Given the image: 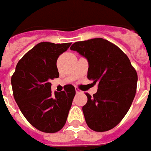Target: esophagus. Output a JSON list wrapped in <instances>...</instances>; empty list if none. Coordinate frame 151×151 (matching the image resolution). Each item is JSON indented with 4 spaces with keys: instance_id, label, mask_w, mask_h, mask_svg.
Listing matches in <instances>:
<instances>
[{
    "instance_id": "obj_1",
    "label": "esophagus",
    "mask_w": 151,
    "mask_h": 151,
    "mask_svg": "<svg viewBox=\"0 0 151 151\" xmlns=\"http://www.w3.org/2000/svg\"><path fill=\"white\" fill-rule=\"evenodd\" d=\"M75 90H76V93H81V91L79 90V89H78V88H76Z\"/></svg>"
}]
</instances>
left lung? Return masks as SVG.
<instances>
[{
    "label": "left lung",
    "instance_id": "left-lung-1",
    "mask_svg": "<svg viewBox=\"0 0 151 151\" xmlns=\"http://www.w3.org/2000/svg\"><path fill=\"white\" fill-rule=\"evenodd\" d=\"M71 50L78 52L88 63V78L98 83L93 97L83 112L88 126L97 132L114 128L132 104L136 93L138 76L126 54L117 46L103 38L77 42Z\"/></svg>",
    "mask_w": 151,
    "mask_h": 151
}]
</instances>
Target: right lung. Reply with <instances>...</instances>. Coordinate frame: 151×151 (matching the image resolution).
Here are the masks:
<instances>
[{"mask_svg":"<svg viewBox=\"0 0 151 151\" xmlns=\"http://www.w3.org/2000/svg\"><path fill=\"white\" fill-rule=\"evenodd\" d=\"M70 45L40 42L19 61L12 77L14 99L20 110L40 131L58 132L67 121L75 88L68 84L63 91L52 93L50 81L59 77L57 60Z\"/></svg>","mask_w":151,"mask_h":151,"instance_id":"right-lung-1","label":"right lung"}]
</instances>
